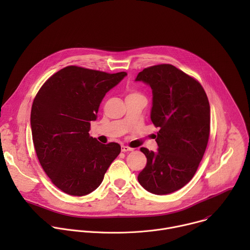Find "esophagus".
<instances>
[{"label": "esophagus", "mask_w": 250, "mask_h": 250, "mask_svg": "<svg viewBox=\"0 0 250 250\" xmlns=\"http://www.w3.org/2000/svg\"><path fill=\"white\" fill-rule=\"evenodd\" d=\"M133 148H130L128 146H122V151L123 152H128V151H132Z\"/></svg>", "instance_id": "obj_1"}]
</instances>
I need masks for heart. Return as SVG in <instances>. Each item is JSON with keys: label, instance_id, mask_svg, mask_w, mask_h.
Masks as SVG:
<instances>
[{"label": "heart", "instance_id": "heart-1", "mask_svg": "<svg viewBox=\"0 0 250 250\" xmlns=\"http://www.w3.org/2000/svg\"><path fill=\"white\" fill-rule=\"evenodd\" d=\"M131 95H136V94H131ZM131 95H129V96H131Z\"/></svg>", "mask_w": 250, "mask_h": 250}]
</instances>
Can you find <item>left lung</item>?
Segmentation results:
<instances>
[{"label": "left lung", "mask_w": 250, "mask_h": 250, "mask_svg": "<svg viewBox=\"0 0 250 250\" xmlns=\"http://www.w3.org/2000/svg\"><path fill=\"white\" fill-rule=\"evenodd\" d=\"M135 81L152 90L150 119L156 127L157 151L141 147L147 162L139 184L155 195L183 188L195 175L209 135V104L201 84L170 64L146 68Z\"/></svg>", "instance_id": "obj_1"}]
</instances>
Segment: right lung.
<instances>
[{
	"instance_id": "right-lung-1",
	"label": "right lung",
	"mask_w": 250,
	"mask_h": 250,
	"mask_svg": "<svg viewBox=\"0 0 250 250\" xmlns=\"http://www.w3.org/2000/svg\"><path fill=\"white\" fill-rule=\"evenodd\" d=\"M127 74L67 66L52 75L35 97L30 114L38 158L52 183L66 194L85 196L102 183L121 152L89 135L100 104Z\"/></svg>"
}]
</instances>
